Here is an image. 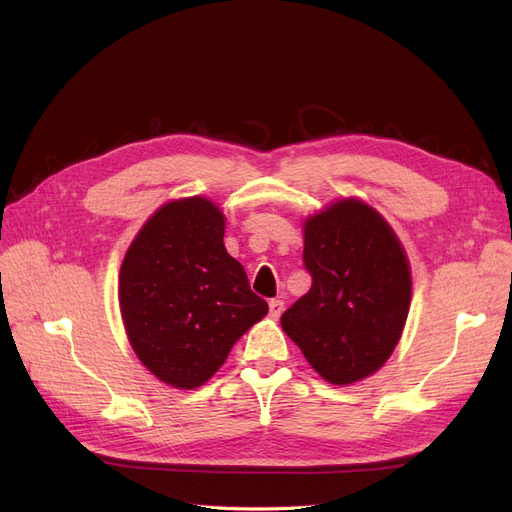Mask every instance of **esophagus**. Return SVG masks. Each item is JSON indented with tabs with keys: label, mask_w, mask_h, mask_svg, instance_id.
Returning <instances> with one entry per match:
<instances>
[{
	"label": "esophagus",
	"mask_w": 512,
	"mask_h": 512,
	"mask_svg": "<svg viewBox=\"0 0 512 512\" xmlns=\"http://www.w3.org/2000/svg\"><path fill=\"white\" fill-rule=\"evenodd\" d=\"M282 312H284V301L282 299H271L269 301V316L277 320L282 316Z\"/></svg>",
	"instance_id": "1"
}]
</instances>
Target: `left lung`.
Wrapping results in <instances>:
<instances>
[{"mask_svg": "<svg viewBox=\"0 0 512 512\" xmlns=\"http://www.w3.org/2000/svg\"><path fill=\"white\" fill-rule=\"evenodd\" d=\"M312 288L282 314V329L331 384L378 371L408 318V258L391 226L361 200H339L305 222Z\"/></svg>", "mask_w": 512, "mask_h": 512, "instance_id": "1", "label": "left lung"}]
</instances>
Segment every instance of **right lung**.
Masks as SVG:
<instances>
[{"mask_svg":"<svg viewBox=\"0 0 512 512\" xmlns=\"http://www.w3.org/2000/svg\"><path fill=\"white\" fill-rule=\"evenodd\" d=\"M119 305L138 359L162 382L196 389L269 312L224 247V215L207 198L164 205L123 258Z\"/></svg>","mask_w":512,"mask_h":512,"instance_id":"right-lung-1","label":"right lung"}]
</instances>
